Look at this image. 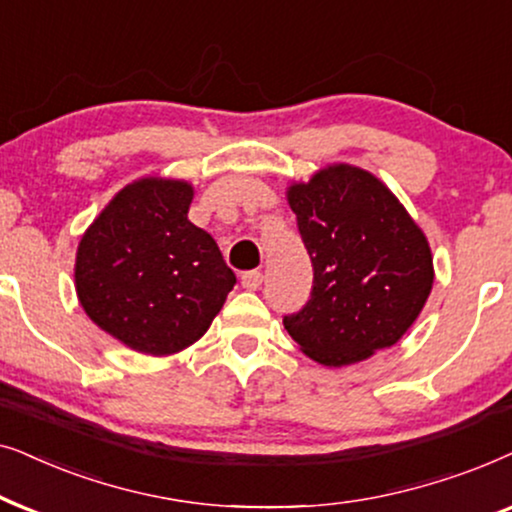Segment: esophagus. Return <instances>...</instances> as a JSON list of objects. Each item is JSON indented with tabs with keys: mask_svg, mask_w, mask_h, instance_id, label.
<instances>
[{
	"mask_svg": "<svg viewBox=\"0 0 512 512\" xmlns=\"http://www.w3.org/2000/svg\"><path fill=\"white\" fill-rule=\"evenodd\" d=\"M264 281V274L260 269H252V271H245L241 276V285L245 290H257Z\"/></svg>",
	"mask_w": 512,
	"mask_h": 512,
	"instance_id": "obj_1",
	"label": "esophagus"
}]
</instances>
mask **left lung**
<instances>
[{
    "label": "left lung",
    "mask_w": 512,
    "mask_h": 512,
    "mask_svg": "<svg viewBox=\"0 0 512 512\" xmlns=\"http://www.w3.org/2000/svg\"><path fill=\"white\" fill-rule=\"evenodd\" d=\"M313 267L309 302L285 330L320 365L342 367L405 335L433 288L426 236L367 170L330 166L288 192Z\"/></svg>",
    "instance_id": "8db88e82"
}]
</instances>
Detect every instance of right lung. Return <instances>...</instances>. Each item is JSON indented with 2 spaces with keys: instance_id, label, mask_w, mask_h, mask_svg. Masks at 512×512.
<instances>
[{
  "instance_id": "1",
  "label": "right lung",
  "mask_w": 512,
  "mask_h": 512,
  "mask_svg": "<svg viewBox=\"0 0 512 512\" xmlns=\"http://www.w3.org/2000/svg\"><path fill=\"white\" fill-rule=\"evenodd\" d=\"M192 196L187 182H133L79 243L81 306L135 351L168 356L194 344L236 285L215 238L187 220Z\"/></svg>"
}]
</instances>
